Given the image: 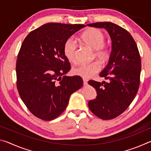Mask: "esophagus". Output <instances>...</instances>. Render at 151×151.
Listing matches in <instances>:
<instances>
[{
  "mask_svg": "<svg viewBox=\"0 0 151 151\" xmlns=\"http://www.w3.org/2000/svg\"><path fill=\"white\" fill-rule=\"evenodd\" d=\"M83 84L84 85H86L88 84V81L86 79H83Z\"/></svg>",
  "mask_w": 151,
  "mask_h": 151,
  "instance_id": "1",
  "label": "esophagus"
}]
</instances>
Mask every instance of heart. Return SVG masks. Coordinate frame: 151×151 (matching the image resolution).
<instances>
[{"label": "heart", "instance_id": "1", "mask_svg": "<svg viewBox=\"0 0 151 151\" xmlns=\"http://www.w3.org/2000/svg\"><path fill=\"white\" fill-rule=\"evenodd\" d=\"M81 39L84 44L94 50V57L102 63H106L111 57V50L104 45L105 37L100 30L89 29L81 36ZM76 42L73 38H68L63 45V53L70 62L76 61ZM101 66L99 61L91 63L81 64L73 68L74 75L80 76L84 78H89L100 71Z\"/></svg>", "mask_w": 151, "mask_h": 151}]
</instances>
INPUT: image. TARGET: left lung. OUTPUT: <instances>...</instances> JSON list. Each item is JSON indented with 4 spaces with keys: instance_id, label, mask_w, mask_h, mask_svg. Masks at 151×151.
Instances as JSON below:
<instances>
[{
    "instance_id": "left-lung-1",
    "label": "left lung",
    "mask_w": 151,
    "mask_h": 151,
    "mask_svg": "<svg viewBox=\"0 0 151 151\" xmlns=\"http://www.w3.org/2000/svg\"><path fill=\"white\" fill-rule=\"evenodd\" d=\"M87 26L106 29L112 40L109 63L99 75L108 82L88 83L97 93L96 99L89 101V109L99 118L111 120L121 114L134 100L139 88L141 60L134 39L123 28L111 22Z\"/></svg>"
}]
</instances>
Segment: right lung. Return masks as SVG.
<instances>
[{"mask_svg": "<svg viewBox=\"0 0 151 151\" xmlns=\"http://www.w3.org/2000/svg\"><path fill=\"white\" fill-rule=\"evenodd\" d=\"M85 27L50 22L30 32L22 42L17 60V86L22 101L37 118H57L71 94L83 86L81 76L65 75L70 65L63 48L66 39Z\"/></svg>", "mask_w": 151, "mask_h": 151, "instance_id": "obj_1", "label": "right lung"}]
</instances>
